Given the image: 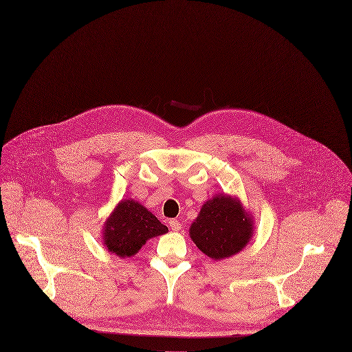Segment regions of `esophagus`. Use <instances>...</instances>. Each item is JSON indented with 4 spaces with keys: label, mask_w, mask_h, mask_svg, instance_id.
<instances>
[{
    "label": "esophagus",
    "mask_w": 352,
    "mask_h": 352,
    "mask_svg": "<svg viewBox=\"0 0 352 352\" xmlns=\"http://www.w3.org/2000/svg\"><path fill=\"white\" fill-rule=\"evenodd\" d=\"M170 226H171L173 230H179L182 225H181V222H179L178 219H171V221H170Z\"/></svg>",
    "instance_id": "obj_1"
}]
</instances>
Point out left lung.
<instances>
[{"label":"left lung","instance_id":"obj_1","mask_svg":"<svg viewBox=\"0 0 352 352\" xmlns=\"http://www.w3.org/2000/svg\"><path fill=\"white\" fill-rule=\"evenodd\" d=\"M253 233L252 217L230 196L219 195L201 206L200 214L189 229L197 249L214 260L239 253Z\"/></svg>","mask_w":352,"mask_h":352}]
</instances>
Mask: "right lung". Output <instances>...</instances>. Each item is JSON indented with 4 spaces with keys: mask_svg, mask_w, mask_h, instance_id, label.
<instances>
[{
    "mask_svg": "<svg viewBox=\"0 0 352 352\" xmlns=\"http://www.w3.org/2000/svg\"><path fill=\"white\" fill-rule=\"evenodd\" d=\"M103 242L116 256L131 257L148 239L168 230L151 211L134 200H124L106 221Z\"/></svg>",
    "mask_w": 352,
    "mask_h": 352,
    "instance_id": "right-lung-1",
    "label": "right lung"
}]
</instances>
